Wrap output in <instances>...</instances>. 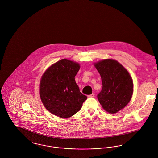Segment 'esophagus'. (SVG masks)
<instances>
[{
    "label": "esophagus",
    "mask_w": 158,
    "mask_h": 158,
    "mask_svg": "<svg viewBox=\"0 0 158 158\" xmlns=\"http://www.w3.org/2000/svg\"><path fill=\"white\" fill-rule=\"evenodd\" d=\"M94 96H95V94H91V95H88V97H89V98H93V97H94Z\"/></svg>",
    "instance_id": "esophagus-1"
}]
</instances>
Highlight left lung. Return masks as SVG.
<instances>
[{
    "instance_id": "obj_1",
    "label": "left lung",
    "mask_w": 158,
    "mask_h": 158,
    "mask_svg": "<svg viewBox=\"0 0 158 158\" xmlns=\"http://www.w3.org/2000/svg\"><path fill=\"white\" fill-rule=\"evenodd\" d=\"M102 84L97 97L102 108L115 114L124 108L130 101L133 92V82L126 69L117 61L105 59L95 63Z\"/></svg>"
}]
</instances>
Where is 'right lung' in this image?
<instances>
[{
    "mask_svg": "<svg viewBox=\"0 0 158 158\" xmlns=\"http://www.w3.org/2000/svg\"><path fill=\"white\" fill-rule=\"evenodd\" d=\"M78 63L62 59L51 66L40 81V95L44 107L52 114L68 118L81 109L87 99L76 83Z\"/></svg>",
    "mask_w": 158,
    "mask_h": 158,
    "instance_id": "right-lung-1",
    "label": "right lung"
}]
</instances>
